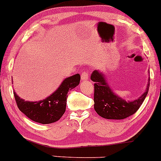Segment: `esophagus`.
<instances>
[{
	"label": "esophagus",
	"instance_id": "esophagus-1",
	"mask_svg": "<svg viewBox=\"0 0 161 161\" xmlns=\"http://www.w3.org/2000/svg\"><path fill=\"white\" fill-rule=\"evenodd\" d=\"M89 78V73L88 71H84L81 74V80H86Z\"/></svg>",
	"mask_w": 161,
	"mask_h": 161
}]
</instances>
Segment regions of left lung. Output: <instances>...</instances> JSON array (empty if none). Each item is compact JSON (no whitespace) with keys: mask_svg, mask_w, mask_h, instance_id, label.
<instances>
[{"mask_svg":"<svg viewBox=\"0 0 161 161\" xmlns=\"http://www.w3.org/2000/svg\"><path fill=\"white\" fill-rule=\"evenodd\" d=\"M91 79L94 82V110L107 119H124L136 112L145 100L150 87L149 78L146 92L138 99L129 102L116 95L107 83L105 76L99 70H94Z\"/></svg>","mask_w":161,"mask_h":161,"instance_id":"left-lung-1","label":"left lung"}]
</instances>
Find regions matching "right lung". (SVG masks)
<instances>
[{"instance_id":"1","label":"right lung","mask_w":161,"mask_h":161,"mask_svg":"<svg viewBox=\"0 0 161 161\" xmlns=\"http://www.w3.org/2000/svg\"><path fill=\"white\" fill-rule=\"evenodd\" d=\"M79 74L64 79L57 90L51 95L39 102L23 100L14 92V98L19 110L29 119L41 124H49L59 120L66 111L67 93L79 84Z\"/></svg>"}]
</instances>
